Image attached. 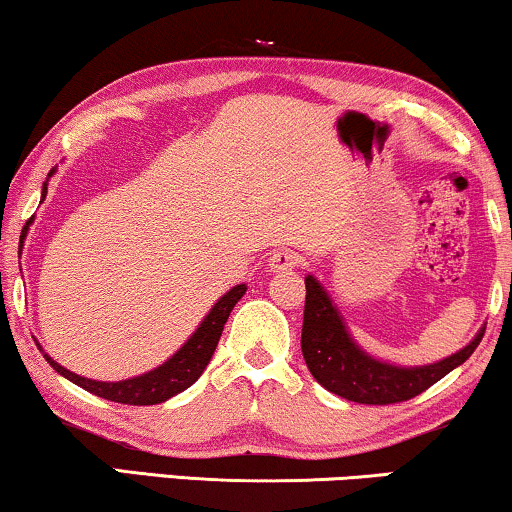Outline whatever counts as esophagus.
<instances>
[{
	"label": "esophagus",
	"mask_w": 512,
	"mask_h": 512,
	"mask_svg": "<svg viewBox=\"0 0 512 512\" xmlns=\"http://www.w3.org/2000/svg\"><path fill=\"white\" fill-rule=\"evenodd\" d=\"M270 270L272 272H284V270H293L298 265V254L291 249H282V251H275V254L270 256Z\"/></svg>",
	"instance_id": "esophagus-1"
}]
</instances>
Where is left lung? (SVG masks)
Wrapping results in <instances>:
<instances>
[{
  "label": "left lung",
  "instance_id": "obj_1",
  "mask_svg": "<svg viewBox=\"0 0 512 512\" xmlns=\"http://www.w3.org/2000/svg\"><path fill=\"white\" fill-rule=\"evenodd\" d=\"M305 314L300 349L314 380L335 396L366 405L410 401L461 366L480 345L485 328L457 354L426 366H396L368 354L352 338L338 305L314 275L305 277Z\"/></svg>",
  "mask_w": 512,
  "mask_h": 512
}]
</instances>
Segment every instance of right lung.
I'll list each match as a JSON object with an SVG mask.
<instances>
[{
	"label": "right lung",
	"mask_w": 512,
	"mask_h": 512,
	"mask_svg": "<svg viewBox=\"0 0 512 512\" xmlns=\"http://www.w3.org/2000/svg\"><path fill=\"white\" fill-rule=\"evenodd\" d=\"M55 170H58V167H53V170L48 172V179L53 177ZM48 179L44 181V188H41V200H44L48 193ZM30 223L25 226L23 235H27ZM244 293H247V284H237L230 291L223 293V296L212 305V310L207 312V317L200 321V326L195 328L191 338H188L184 345L170 356V359L160 363L158 368L149 370V373L130 377V380L100 382V380H90V377H81L72 373V370H67L65 366H60L58 361H53L51 356L44 352V347H41L37 340L34 342H37L39 352L44 354V359L48 363H51L55 373L67 377L69 382L79 384L81 389L90 391V394L107 398V401H114V403H125V405L165 403L167 398L177 396L184 389L191 387V384L202 375V370L207 368L209 361H212V354L216 345H219V338L223 333V326H226V321L230 317V312H233L237 300H240Z\"/></svg>",
	"instance_id": "right-lung-1"
}]
</instances>
